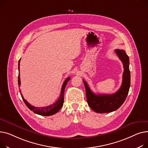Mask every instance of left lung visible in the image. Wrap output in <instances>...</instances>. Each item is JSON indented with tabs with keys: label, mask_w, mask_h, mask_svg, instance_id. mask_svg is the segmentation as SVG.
I'll return each instance as SVG.
<instances>
[{
	"label": "left lung",
	"mask_w": 148,
	"mask_h": 148,
	"mask_svg": "<svg viewBox=\"0 0 148 148\" xmlns=\"http://www.w3.org/2000/svg\"><path fill=\"white\" fill-rule=\"evenodd\" d=\"M116 54L123 62L124 72L123 82L120 88L113 94H95L90 90L87 83L83 80L86 101L88 106L95 112L103 114L117 110L125 101L130 86V72L129 69V57L123 49H115Z\"/></svg>",
	"instance_id": "left-lung-1"
}]
</instances>
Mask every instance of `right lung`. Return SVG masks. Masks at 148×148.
<instances>
[{
	"label": "right lung",
	"mask_w": 148,
	"mask_h": 148,
	"mask_svg": "<svg viewBox=\"0 0 148 148\" xmlns=\"http://www.w3.org/2000/svg\"><path fill=\"white\" fill-rule=\"evenodd\" d=\"M20 59L18 61V71H19V73H18V83L19 85V88L20 86ZM71 79L70 77H68L67 79L64 81L62 87V91H61V94L58 99L52 105L46 106V107H42V108H38V107H34L32 105H31L29 103H28L26 100H25L23 96V95L21 92V90H20V92L21 95V97L25 103V104L28 107V108L33 111L34 113H35L36 114L42 115V116H51L55 114H56L57 112H58L60 109L62 108L63 105V103H64V90L65 87L66 86L67 83L68 81Z\"/></svg>",
	"instance_id": "obj_1"
}]
</instances>
